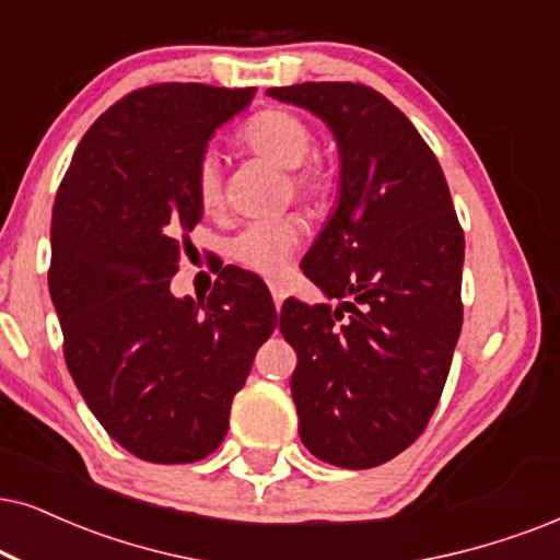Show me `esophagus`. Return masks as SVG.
Returning a JSON list of instances; mask_svg holds the SVG:
<instances>
[{"label":"esophagus","instance_id":"obj_1","mask_svg":"<svg viewBox=\"0 0 560 560\" xmlns=\"http://www.w3.org/2000/svg\"><path fill=\"white\" fill-rule=\"evenodd\" d=\"M268 289H271L273 304H276V310H279L281 304H284V300H287V289H284V284H268Z\"/></svg>","mask_w":560,"mask_h":560}]
</instances>
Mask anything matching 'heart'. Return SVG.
Returning a JSON list of instances; mask_svg holds the SVG:
<instances>
[{"label":"heart","mask_w":560,"mask_h":560,"mask_svg":"<svg viewBox=\"0 0 560 560\" xmlns=\"http://www.w3.org/2000/svg\"><path fill=\"white\" fill-rule=\"evenodd\" d=\"M240 141L250 152L271 160L273 165L294 170V186L302 196L323 198L330 190V175L320 165H304L315 150V133L294 113L271 108L250 118L240 131ZM196 194L203 209H217L222 203V158L217 152H203L196 167ZM307 235L300 217L250 222L232 237L230 253L240 264L264 276H281L292 264Z\"/></svg>","instance_id":"b5f03b06"}]
</instances>
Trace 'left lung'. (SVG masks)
Masks as SVG:
<instances>
[{
  "label": "left lung",
  "instance_id": "1",
  "mask_svg": "<svg viewBox=\"0 0 560 560\" xmlns=\"http://www.w3.org/2000/svg\"><path fill=\"white\" fill-rule=\"evenodd\" d=\"M266 92L320 118L341 158L338 203L302 260L341 304L281 307L302 444L338 468H374L419 439L447 382L463 328V230L434 152L377 90Z\"/></svg>",
  "mask_w": 560,
  "mask_h": 560
}]
</instances>
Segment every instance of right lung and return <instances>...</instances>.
<instances>
[{
    "mask_svg": "<svg viewBox=\"0 0 560 560\" xmlns=\"http://www.w3.org/2000/svg\"><path fill=\"white\" fill-rule=\"evenodd\" d=\"M253 95L198 82L131 92L90 126L56 194L48 292L63 359L103 429L147 463H196L222 444L276 328L273 302L232 268L207 300L170 292L203 217L198 160Z\"/></svg>",
    "mask_w": 560,
    "mask_h": 560,
    "instance_id": "1",
    "label": "right lung"
}]
</instances>
